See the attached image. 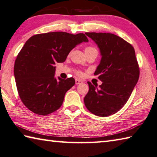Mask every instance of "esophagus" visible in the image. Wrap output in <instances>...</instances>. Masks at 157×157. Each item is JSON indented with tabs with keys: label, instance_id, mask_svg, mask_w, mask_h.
Masks as SVG:
<instances>
[{
	"label": "esophagus",
	"instance_id": "34e87169",
	"mask_svg": "<svg viewBox=\"0 0 157 157\" xmlns=\"http://www.w3.org/2000/svg\"><path fill=\"white\" fill-rule=\"evenodd\" d=\"M82 80H80V79H75V84H79L80 83H82Z\"/></svg>",
	"mask_w": 157,
	"mask_h": 157
}]
</instances>
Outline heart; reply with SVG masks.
Returning <instances> with one entry per match:
<instances>
[{
	"mask_svg": "<svg viewBox=\"0 0 157 157\" xmlns=\"http://www.w3.org/2000/svg\"><path fill=\"white\" fill-rule=\"evenodd\" d=\"M85 50H95V48H92V47H86V49H85ZM78 74H79V75H80V74H81V73H78Z\"/></svg>",
	"mask_w": 157,
	"mask_h": 157,
	"instance_id": "obj_1",
	"label": "heart"
}]
</instances>
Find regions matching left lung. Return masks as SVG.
<instances>
[{
    "label": "left lung",
    "instance_id": "obj_1",
    "mask_svg": "<svg viewBox=\"0 0 157 157\" xmlns=\"http://www.w3.org/2000/svg\"><path fill=\"white\" fill-rule=\"evenodd\" d=\"M99 48L101 57L94 75L102 84L98 88L88 82L84 102L90 112L101 117L112 115L126 104L139 78L134 48L121 37L111 33H86Z\"/></svg>",
    "mask_w": 157,
    "mask_h": 157
}]
</instances>
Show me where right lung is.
Returning a JSON list of instances; mask_svg holds the SVG:
<instances>
[{
    "label": "right lung",
    "mask_w": 157,
    "mask_h": 157,
    "mask_svg": "<svg viewBox=\"0 0 157 157\" xmlns=\"http://www.w3.org/2000/svg\"><path fill=\"white\" fill-rule=\"evenodd\" d=\"M88 41L83 33L52 32L36 34L25 42L15 60L14 73L18 95L28 109L46 116L60 108L75 81L55 78V64L65 62L77 45Z\"/></svg>",
    "instance_id": "obj_1"
}]
</instances>
